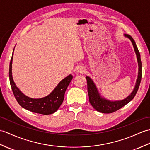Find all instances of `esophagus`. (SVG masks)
Instances as JSON below:
<instances>
[{
	"instance_id": "esophagus-1",
	"label": "esophagus",
	"mask_w": 150,
	"mask_h": 150,
	"mask_svg": "<svg viewBox=\"0 0 150 150\" xmlns=\"http://www.w3.org/2000/svg\"><path fill=\"white\" fill-rule=\"evenodd\" d=\"M76 71L80 73V74H83V73L85 72V69L83 67H79L77 69H76Z\"/></svg>"
}]
</instances>
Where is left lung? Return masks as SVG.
<instances>
[{"label": "left lung", "mask_w": 150, "mask_h": 150, "mask_svg": "<svg viewBox=\"0 0 150 150\" xmlns=\"http://www.w3.org/2000/svg\"><path fill=\"white\" fill-rule=\"evenodd\" d=\"M125 37L129 38L132 41V45H133L134 50L135 54L137 55L138 65H139V72H138V76L136 81V83H135V88L132 92L130 95L127 96L126 98L121 100L118 101H110L105 98H102L97 89L95 83L93 82L92 79L86 76L87 83H88V91L89 95V102L91 105L93 107L94 109L100 112L105 113V114H109L116 112V110H119L121 107H123L125 105H127L128 103H129L131 100H132L134 98V96L136 95V93L138 91L139 85H140L141 77H142V63L141 60L140 53H139L137 45L135 44V41L134 40L132 37L128 34H125Z\"/></svg>", "instance_id": "1"}]
</instances>
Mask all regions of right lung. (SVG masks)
<instances>
[{"label":"right lung","mask_w":150,"mask_h":150,"mask_svg":"<svg viewBox=\"0 0 150 150\" xmlns=\"http://www.w3.org/2000/svg\"><path fill=\"white\" fill-rule=\"evenodd\" d=\"M14 52V49H13ZM13 52L11 61L9 64V76L10 84L17 102L20 105L31 112L44 115H48L54 113L61 106L64 98V93L68 85L73 79L71 75H69L62 79L58 83L53 91L50 95L41 98H31L25 96L17 88L14 82L12 76V61Z\"/></svg>","instance_id":"add662e5"}]
</instances>
